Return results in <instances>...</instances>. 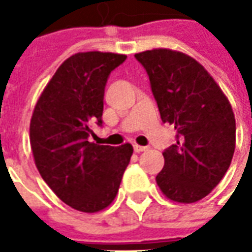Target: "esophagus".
<instances>
[{"instance_id":"obj_1","label":"esophagus","mask_w":252,"mask_h":252,"mask_svg":"<svg viewBox=\"0 0 252 252\" xmlns=\"http://www.w3.org/2000/svg\"><path fill=\"white\" fill-rule=\"evenodd\" d=\"M148 147L146 146H139V144H133V150H135V153H142V151H146Z\"/></svg>"}]
</instances>
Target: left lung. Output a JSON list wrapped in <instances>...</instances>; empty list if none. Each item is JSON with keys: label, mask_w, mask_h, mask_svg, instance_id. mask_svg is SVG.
<instances>
[{"label": "left lung", "mask_w": 252, "mask_h": 252, "mask_svg": "<svg viewBox=\"0 0 252 252\" xmlns=\"http://www.w3.org/2000/svg\"><path fill=\"white\" fill-rule=\"evenodd\" d=\"M135 58L147 71L160 119L177 131L175 144L163 151L157 184L170 200L195 202L216 188L232 160L236 124L231 104L189 55L158 48Z\"/></svg>", "instance_id": "obj_1"}]
</instances>
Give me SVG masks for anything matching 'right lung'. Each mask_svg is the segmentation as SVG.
<instances>
[{
  "label": "right lung",
  "instance_id": "add662e5",
  "mask_svg": "<svg viewBox=\"0 0 252 252\" xmlns=\"http://www.w3.org/2000/svg\"><path fill=\"white\" fill-rule=\"evenodd\" d=\"M126 59L112 52H79L61 64L43 90L31 119L36 167L61 200L94 213L115 200L131 160L129 143L120 147L89 142L102 126L109 74Z\"/></svg>",
  "mask_w": 252,
  "mask_h": 252
}]
</instances>
